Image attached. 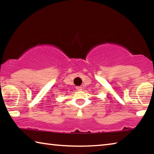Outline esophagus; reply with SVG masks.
<instances>
[{
  "label": "esophagus",
  "mask_w": 154,
  "mask_h": 154,
  "mask_svg": "<svg viewBox=\"0 0 154 154\" xmlns=\"http://www.w3.org/2000/svg\"><path fill=\"white\" fill-rule=\"evenodd\" d=\"M76 89L78 91H81V90H82V86H77V87H76Z\"/></svg>",
  "instance_id": "esophagus-1"
}]
</instances>
